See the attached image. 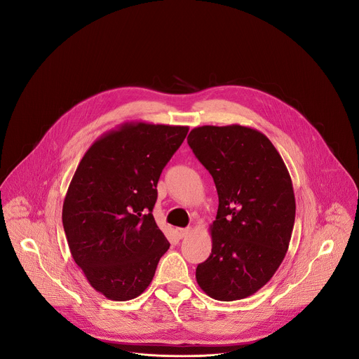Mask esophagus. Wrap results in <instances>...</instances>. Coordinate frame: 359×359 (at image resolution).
Masks as SVG:
<instances>
[{"label": "esophagus", "mask_w": 359, "mask_h": 359, "mask_svg": "<svg viewBox=\"0 0 359 359\" xmlns=\"http://www.w3.org/2000/svg\"><path fill=\"white\" fill-rule=\"evenodd\" d=\"M189 233H190V229H189V227H186V229H177V234H179L180 238L186 237Z\"/></svg>", "instance_id": "1"}]
</instances>
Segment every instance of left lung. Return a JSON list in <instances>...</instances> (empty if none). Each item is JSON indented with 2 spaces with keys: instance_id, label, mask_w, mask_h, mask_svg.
Here are the masks:
<instances>
[{
  "instance_id": "left-lung-1",
  "label": "left lung",
  "mask_w": 359,
  "mask_h": 359,
  "mask_svg": "<svg viewBox=\"0 0 359 359\" xmlns=\"http://www.w3.org/2000/svg\"><path fill=\"white\" fill-rule=\"evenodd\" d=\"M187 143L219 194L212 254L196 269L197 284L219 301L252 295L288 250L295 220L290 173L270 139L247 126L194 128Z\"/></svg>"
}]
</instances>
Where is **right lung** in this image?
I'll use <instances>...</instances> for the list:
<instances>
[{
  "label": "right lung",
  "mask_w": 359,
  "mask_h": 359,
  "mask_svg": "<svg viewBox=\"0 0 359 359\" xmlns=\"http://www.w3.org/2000/svg\"><path fill=\"white\" fill-rule=\"evenodd\" d=\"M187 126L123 123L100 136L68 187L62 224L89 284L114 301L140 295L170 247L151 212L162 170Z\"/></svg>",
  "instance_id": "1"
}]
</instances>
